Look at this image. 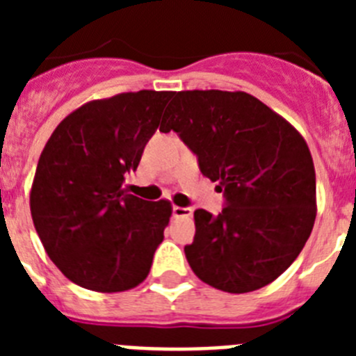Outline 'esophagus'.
Wrapping results in <instances>:
<instances>
[{"label": "esophagus", "mask_w": 356, "mask_h": 356, "mask_svg": "<svg viewBox=\"0 0 356 356\" xmlns=\"http://www.w3.org/2000/svg\"><path fill=\"white\" fill-rule=\"evenodd\" d=\"M172 216L175 217H191L193 216V209L191 207H172Z\"/></svg>", "instance_id": "1"}]
</instances>
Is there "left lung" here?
Here are the masks:
<instances>
[{"label":"left lung","instance_id":"left-lung-1","mask_svg":"<svg viewBox=\"0 0 356 356\" xmlns=\"http://www.w3.org/2000/svg\"><path fill=\"white\" fill-rule=\"evenodd\" d=\"M171 130L226 197L217 217L194 212L196 235L185 246L194 275L232 294L275 282L316 221V169L303 135L242 90L176 92L160 124Z\"/></svg>","mask_w":356,"mask_h":356}]
</instances>
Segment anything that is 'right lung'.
Wrapping results in <instances>:
<instances>
[{
	"label": "right lung",
	"instance_id": "right-lung-1",
	"mask_svg": "<svg viewBox=\"0 0 356 356\" xmlns=\"http://www.w3.org/2000/svg\"><path fill=\"white\" fill-rule=\"evenodd\" d=\"M172 92L139 90L94 99L55 128L30 191L44 250L72 284L122 292L143 284L172 207L122 188L160 124Z\"/></svg>",
	"mask_w": 356,
	"mask_h": 356
}]
</instances>
